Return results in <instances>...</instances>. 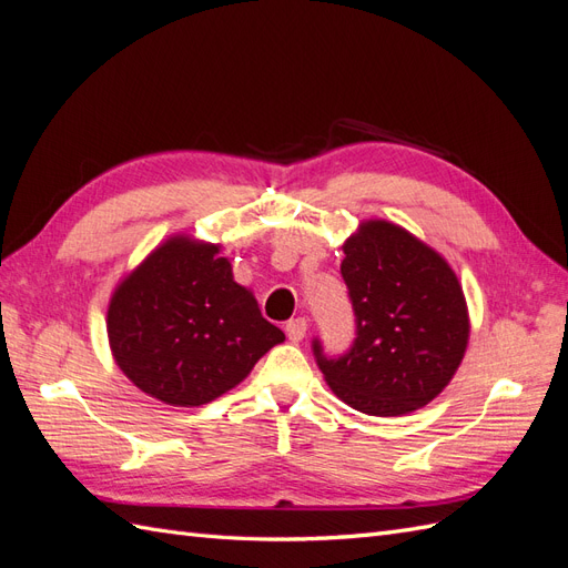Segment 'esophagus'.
I'll list each match as a JSON object with an SVG mask.
<instances>
[{"label":"esophagus","mask_w":568,"mask_h":568,"mask_svg":"<svg viewBox=\"0 0 568 568\" xmlns=\"http://www.w3.org/2000/svg\"><path fill=\"white\" fill-rule=\"evenodd\" d=\"M305 332H307V320L305 317H296V320L286 322V336H288V341H294V343L303 341Z\"/></svg>","instance_id":"esophagus-1"}]
</instances>
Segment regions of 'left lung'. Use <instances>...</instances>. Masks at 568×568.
I'll list each match as a JSON object with an SVG mask.
<instances>
[{
    "mask_svg": "<svg viewBox=\"0 0 568 568\" xmlns=\"http://www.w3.org/2000/svg\"><path fill=\"white\" fill-rule=\"evenodd\" d=\"M341 274L357 338L317 365L336 398L372 417H403L453 382L469 343V307L445 257L390 220H363L343 242Z\"/></svg>",
    "mask_w": 568,
    "mask_h": 568,
    "instance_id": "1",
    "label": "left lung"
}]
</instances>
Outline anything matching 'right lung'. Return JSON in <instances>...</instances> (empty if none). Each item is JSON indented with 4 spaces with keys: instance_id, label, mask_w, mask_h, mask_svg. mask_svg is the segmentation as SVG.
<instances>
[{
    "instance_id": "add662e5",
    "label": "right lung",
    "mask_w": 568,
    "mask_h": 568,
    "mask_svg": "<svg viewBox=\"0 0 568 568\" xmlns=\"http://www.w3.org/2000/svg\"><path fill=\"white\" fill-rule=\"evenodd\" d=\"M220 251L192 234H170L111 294L106 334L115 365L165 405L220 398L284 341Z\"/></svg>"
}]
</instances>
